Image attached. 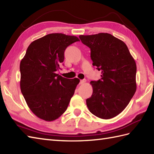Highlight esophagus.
<instances>
[{"label": "esophagus", "instance_id": "obj_1", "mask_svg": "<svg viewBox=\"0 0 154 154\" xmlns=\"http://www.w3.org/2000/svg\"><path fill=\"white\" fill-rule=\"evenodd\" d=\"M86 82V80L85 79H83V80H81L80 81V83H79V84L80 85H83V84H84Z\"/></svg>", "mask_w": 154, "mask_h": 154}]
</instances>
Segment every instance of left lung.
Wrapping results in <instances>:
<instances>
[{"label":"left lung","instance_id":"1","mask_svg":"<svg viewBox=\"0 0 154 154\" xmlns=\"http://www.w3.org/2000/svg\"><path fill=\"white\" fill-rule=\"evenodd\" d=\"M91 49L93 65L101 71V78L91 81V97L87 106L94 116L110 119L122 112L136 91V64L126 44L112 35L99 33L80 35Z\"/></svg>","mask_w":154,"mask_h":154}]
</instances>
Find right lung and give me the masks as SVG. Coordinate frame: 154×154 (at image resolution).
I'll list each match as a JSON object with an SVG mask.
<instances>
[{"instance_id":"right-lung-1","label":"right lung","mask_w":154,"mask_h":154,"mask_svg":"<svg viewBox=\"0 0 154 154\" xmlns=\"http://www.w3.org/2000/svg\"><path fill=\"white\" fill-rule=\"evenodd\" d=\"M79 39L53 33L29 45L20 64L21 92L28 107L39 119L48 122L63 114L79 79H66L56 72L64 60V51Z\"/></svg>"}]
</instances>
